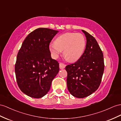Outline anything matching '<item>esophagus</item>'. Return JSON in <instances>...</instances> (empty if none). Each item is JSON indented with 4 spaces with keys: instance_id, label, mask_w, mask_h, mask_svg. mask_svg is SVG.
I'll list each match as a JSON object with an SVG mask.
<instances>
[{
    "instance_id": "esophagus-1",
    "label": "esophagus",
    "mask_w": 121,
    "mask_h": 121,
    "mask_svg": "<svg viewBox=\"0 0 121 121\" xmlns=\"http://www.w3.org/2000/svg\"><path fill=\"white\" fill-rule=\"evenodd\" d=\"M65 66H66V65L65 64H64L63 63H61V62H60L59 63V67L60 69H63L65 67Z\"/></svg>"
}]
</instances>
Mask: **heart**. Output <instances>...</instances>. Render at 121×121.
Masks as SVG:
<instances>
[{"label":"heart","mask_w":121,"mask_h":121,"mask_svg":"<svg viewBox=\"0 0 121 121\" xmlns=\"http://www.w3.org/2000/svg\"><path fill=\"white\" fill-rule=\"evenodd\" d=\"M86 40L81 33H66L56 39L55 43L49 45V49L54 58L63 51V55L70 62L78 60L85 51Z\"/></svg>","instance_id":"b5f03b06"}]
</instances>
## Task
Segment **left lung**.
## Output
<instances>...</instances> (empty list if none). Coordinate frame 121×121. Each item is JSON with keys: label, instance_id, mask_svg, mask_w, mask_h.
<instances>
[{"label": "left lung", "instance_id": "obj_1", "mask_svg": "<svg viewBox=\"0 0 121 121\" xmlns=\"http://www.w3.org/2000/svg\"><path fill=\"white\" fill-rule=\"evenodd\" d=\"M82 31L86 38L84 53L75 63L65 67L68 90L78 98L87 97L97 90L104 70L103 54L97 41L88 33Z\"/></svg>", "mask_w": 121, "mask_h": 121}]
</instances>
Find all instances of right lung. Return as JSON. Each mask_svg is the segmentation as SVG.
I'll use <instances>...</instances> for the list:
<instances>
[{
	"label": "right lung",
	"instance_id": "right-lung-1",
	"mask_svg": "<svg viewBox=\"0 0 121 121\" xmlns=\"http://www.w3.org/2000/svg\"><path fill=\"white\" fill-rule=\"evenodd\" d=\"M58 30L38 28L24 39L15 66L18 87L34 98L45 95L59 71V63L51 57L49 45Z\"/></svg>",
	"mask_w": 121,
	"mask_h": 121
}]
</instances>
